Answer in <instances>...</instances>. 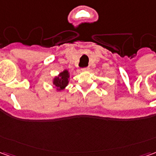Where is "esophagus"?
<instances>
[{"label": "esophagus", "mask_w": 156, "mask_h": 156, "mask_svg": "<svg viewBox=\"0 0 156 156\" xmlns=\"http://www.w3.org/2000/svg\"><path fill=\"white\" fill-rule=\"evenodd\" d=\"M88 69H89V68H88V67H87V68H82V71H88Z\"/></svg>", "instance_id": "obj_1"}]
</instances>
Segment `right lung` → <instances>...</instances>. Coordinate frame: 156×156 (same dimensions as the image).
<instances>
[{"mask_svg":"<svg viewBox=\"0 0 156 156\" xmlns=\"http://www.w3.org/2000/svg\"><path fill=\"white\" fill-rule=\"evenodd\" d=\"M68 78H69V73L68 70H64L59 73L58 77H55L53 79V84L56 86L57 90L60 91L66 88L68 84Z\"/></svg>","mask_w":156,"mask_h":156,"instance_id":"obj_1","label":"right lung"}]
</instances>
